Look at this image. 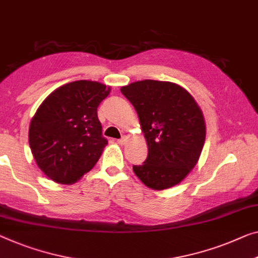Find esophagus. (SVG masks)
Wrapping results in <instances>:
<instances>
[{"instance_id":"obj_1","label":"esophagus","mask_w":258,"mask_h":258,"mask_svg":"<svg viewBox=\"0 0 258 258\" xmlns=\"http://www.w3.org/2000/svg\"><path fill=\"white\" fill-rule=\"evenodd\" d=\"M126 141H127V138H126V137L124 136V137H121L120 139L118 140V144H119V145H125Z\"/></svg>"}]
</instances>
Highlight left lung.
<instances>
[{"label": "left lung", "instance_id": "8db88e82", "mask_svg": "<svg viewBox=\"0 0 258 258\" xmlns=\"http://www.w3.org/2000/svg\"><path fill=\"white\" fill-rule=\"evenodd\" d=\"M120 91L137 111L148 147L134 174L153 190L177 185L203 151L206 125L201 107L189 91L167 81H138Z\"/></svg>", "mask_w": 258, "mask_h": 258}]
</instances>
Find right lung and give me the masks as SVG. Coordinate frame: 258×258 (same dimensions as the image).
<instances>
[{"instance_id":"obj_1","label":"right lung","mask_w":258,"mask_h":258,"mask_svg":"<svg viewBox=\"0 0 258 258\" xmlns=\"http://www.w3.org/2000/svg\"><path fill=\"white\" fill-rule=\"evenodd\" d=\"M111 88L80 80L61 86L44 99L29 128L37 166L49 179L74 184L90 171L107 140L102 136L97 107Z\"/></svg>"}]
</instances>
